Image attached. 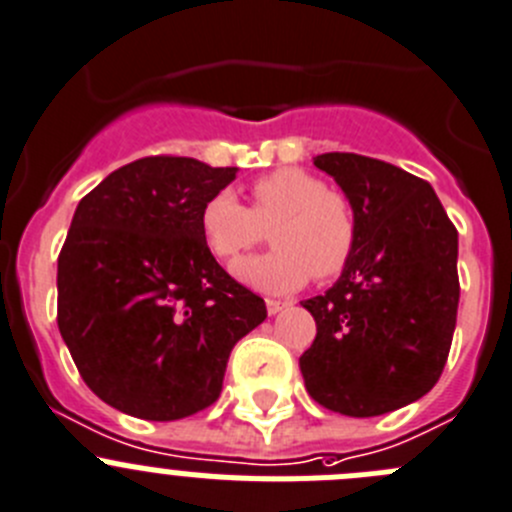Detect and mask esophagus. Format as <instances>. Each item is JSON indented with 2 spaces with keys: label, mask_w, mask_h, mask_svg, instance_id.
Returning a JSON list of instances; mask_svg holds the SVG:
<instances>
[{
  "label": "esophagus",
  "mask_w": 512,
  "mask_h": 512,
  "mask_svg": "<svg viewBox=\"0 0 512 512\" xmlns=\"http://www.w3.org/2000/svg\"><path fill=\"white\" fill-rule=\"evenodd\" d=\"M267 313H270V315H278L280 313V310H283V308H288V303H285V300H275V298H270V300H267Z\"/></svg>",
  "instance_id": "34e87169"
}]
</instances>
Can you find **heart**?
<instances>
[{
    "label": "heart",
    "instance_id": "heart-1",
    "mask_svg": "<svg viewBox=\"0 0 512 512\" xmlns=\"http://www.w3.org/2000/svg\"><path fill=\"white\" fill-rule=\"evenodd\" d=\"M250 209L232 191H217L199 212L202 242L219 262L232 265L275 224L270 255L234 267L247 288L267 295L295 293L315 280L338 278L356 252L358 224L351 202L323 179L295 166L267 171L250 186Z\"/></svg>",
    "mask_w": 512,
    "mask_h": 512
}]
</instances>
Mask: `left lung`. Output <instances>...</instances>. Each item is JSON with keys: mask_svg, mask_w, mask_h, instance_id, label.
Returning a JSON list of instances; mask_svg holds the SVG:
<instances>
[{"mask_svg": "<svg viewBox=\"0 0 512 512\" xmlns=\"http://www.w3.org/2000/svg\"><path fill=\"white\" fill-rule=\"evenodd\" d=\"M351 202L356 252L338 283L303 300L315 341L305 389L346 417H379L427 394L450 356L460 303L457 229L432 186L386 161L321 154Z\"/></svg>", "mask_w": 512, "mask_h": 512, "instance_id": "1", "label": "left lung"}]
</instances>
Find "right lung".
Instances as JSON below:
<instances>
[{
  "instance_id": "obj_1",
  "label": "right lung",
  "mask_w": 512,
  "mask_h": 512,
  "mask_svg": "<svg viewBox=\"0 0 512 512\" xmlns=\"http://www.w3.org/2000/svg\"><path fill=\"white\" fill-rule=\"evenodd\" d=\"M234 166L146 156L80 199L57 257V328L98 399L171 422L219 399L229 353L265 300L214 260L199 212Z\"/></svg>"
}]
</instances>
